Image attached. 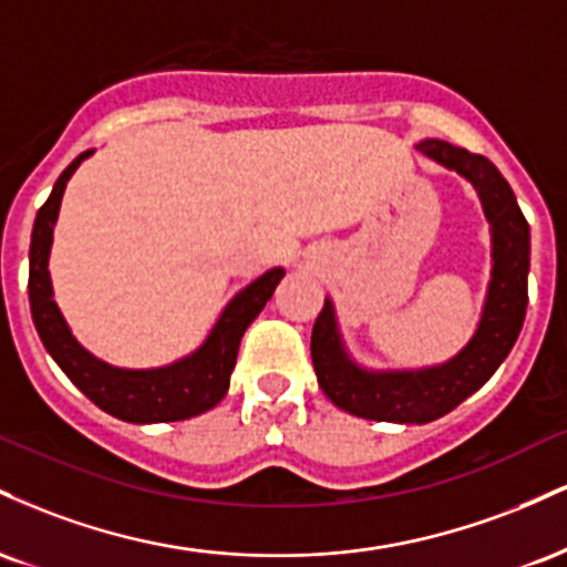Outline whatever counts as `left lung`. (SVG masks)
Here are the masks:
<instances>
[{
  "instance_id": "obj_1",
  "label": "left lung",
  "mask_w": 567,
  "mask_h": 567,
  "mask_svg": "<svg viewBox=\"0 0 567 567\" xmlns=\"http://www.w3.org/2000/svg\"><path fill=\"white\" fill-rule=\"evenodd\" d=\"M415 148L445 171L458 173L477 192L491 226V279L470 341L451 360L426 368L379 370L357 362L343 341L333 298H324L311 330V362L322 392L351 415L389 424L437 421L483 389L509 357L528 309L530 229L504 175L483 154H470L447 141L426 138Z\"/></svg>"
}]
</instances>
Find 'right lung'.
Segmentation results:
<instances>
[{"instance_id": "right-lung-1", "label": "right lung", "mask_w": 567, "mask_h": 567, "mask_svg": "<svg viewBox=\"0 0 567 567\" xmlns=\"http://www.w3.org/2000/svg\"><path fill=\"white\" fill-rule=\"evenodd\" d=\"M93 152L95 148L82 152L58 175L48 202L37 213L29 247V303L37 333L71 383L114 419L127 421V424H165V421L194 419L216 408L229 392L239 341L250 322L261 315L279 279L285 277V266L264 271L243 290L234 292L229 303L220 309L218 320L207 330L205 341L178 360L159 368H120L101 360L71 333L61 306L55 303L53 279L48 269L63 192L76 167L93 157Z\"/></svg>"}]
</instances>
